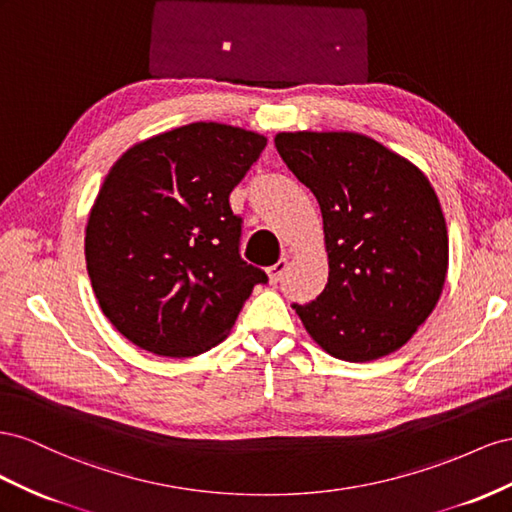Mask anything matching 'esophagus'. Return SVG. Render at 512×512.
Instances as JSON below:
<instances>
[{"label":"esophagus","mask_w":512,"mask_h":512,"mask_svg":"<svg viewBox=\"0 0 512 512\" xmlns=\"http://www.w3.org/2000/svg\"><path fill=\"white\" fill-rule=\"evenodd\" d=\"M287 266H289V261H287L285 257H281L279 261H276L274 266H270V268H268V279H270V283H279L281 276H283L285 270H287Z\"/></svg>","instance_id":"esophagus-1"}]
</instances>
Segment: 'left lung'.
Wrapping results in <instances>:
<instances>
[{
	"instance_id": "obj_1",
	"label": "left lung",
	"mask_w": 512,
	"mask_h": 512,
	"mask_svg": "<svg viewBox=\"0 0 512 512\" xmlns=\"http://www.w3.org/2000/svg\"><path fill=\"white\" fill-rule=\"evenodd\" d=\"M274 145L324 218L328 283L294 304L306 332L347 362L397 352L435 309L448 270L446 221L427 175L358 133H279Z\"/></svg>"
}]
</instances>
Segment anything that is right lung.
Returning <instances> with one entry per match:
<instances>
[{
  "mask_svg": "<svg viewBox=\"0 0 512 512\" xmlns=\"http://www.w3.org/2000/svg\"><path fill=\"white\" fill-rule=\"evenodd\" d=\"M251 130L195 122L133 145L102 182L85 227V261L102 313L158 356L221 343L268 276L240 257L229 195L264 152Z\"/></svg>",
  "mask_w": 512,
  "mask_h": 512,
  "instance_id": "add662e5",
  "label": "right lung"
}]
</instances>
